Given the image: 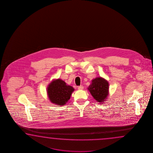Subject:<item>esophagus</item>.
<instances>
[{
	"label": "esophagus",
	"mask_w": 153,
	"mask_h": 153,
	"mask_svg": "<svg viewBox=\"0 0 153 153\" xmlns=\"http://www.w3.org/2000/svg\"><path fill=\"white\" fill-rule=\"evenodd\" d=\"M78 88L79 90H83V88H84V86H78Z\"/></svg>",
	"instance_id": "obj_1"
}]
</instances>
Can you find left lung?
<instances>
[{"instance_id":"8db88e82","label":"left lung","mask_w":153,"mask_h":153,"mask_svg":"<svg viewBox=\"0 0 153 153\" xmlns=\"http://www.w3.org/2000/svg\"><path fill=\"white\" fill-rule=\"evenodd\" d=\"M109 82L104 78L97 77L91 80V84L88 87L94 100L101 104H103L109 96Z\"/></svg>"}]
</instances>
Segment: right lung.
Returning <instances> with one entry per match:
<instances>
[{"label": "right lung", "instance_id": "obj_1", "mask_svg": "<svg viewBox=\"0 0 153 153\" xmlns=\"http://www.w3.org/2000/svg\"><path fill=\"white\" fill-rule=\"evenodd\" d=\"M47 94L53 104L62 106L68 102L74 88L60 79H53L47 87Z\"/></svg>", "mask_w": 153, "mask_h": 153}]
</instances>
